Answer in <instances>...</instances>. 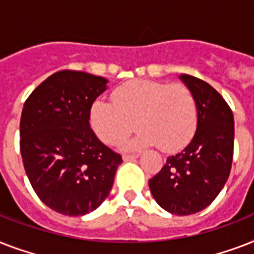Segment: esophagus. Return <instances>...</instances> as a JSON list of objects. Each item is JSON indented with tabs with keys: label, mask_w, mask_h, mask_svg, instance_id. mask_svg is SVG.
<instances>
[{
	"label": "esophagus",
	"mask_w": 254,
	"mask_h": 254,
	"mask_svg": "<svg viewBox=\"0 0 254 254\" xmlns=\"http://www.w3.org/2000/svg\"><path fill=\"white\" fill-rule=\"evenodd\" d=\"M139 157V153H137V154H125L123 157V159L125 161V162H127V161H133V159L138 158Z\"/></svg>",
	"instance_id": "34e87169"
}]
</instances>
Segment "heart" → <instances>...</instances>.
Wrapping results in <instances>:
<instances>
[{
  "label": "heart",
  "instance_id": "obj_1",
  "mask_svg": "<svg viewBox=\"0 0 254 254\" xmlns=\"http://www.w3.org/2000/svg\"><path fill=\"white\" fill-rule=\"evenodd\" d=\"M112 101L97 100L91 108L92 127L107 143L127 138L137 123L141 130L129 146L171 151L187 145L196 129V100L185 84L137 79L116 88Z\"/></svg>",
  "mask_w": 254,
  "mask_h": 254
}]
</instances>
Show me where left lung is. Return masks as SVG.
<instances>
[{
    "instance_id": "8db88e82",
    "label": "left lung",
    "mask_w": 254,
    "mask_h": 254,
    "mask_svg": "<svg viewBox=\"0 0 254 254\" xmlns=\"http://www.w3.org/2000/svg\"><path fill=\"white\" fill-rule=\"evenodd\" d=\"M179 79L196 100V131L183 150L167 158L149 187L165 211L185 216L208 207L224 187L232 167L235 124L215 88L191 75Z\"/></svg>"
}]
</instances>
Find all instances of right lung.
<instances>
[{
	"label": "right lung",
	"mask_w": 254,
	"mask_h": 254,
	"mask_svg": "<svg viewBox=\"0 0 254 254\" xmlns=\"http://www.w3.org/2000/svg\"><path fill=\"white\" fill-rule=\"evenodd\" d=\"M108 80L81 71H59L38 85L21 116L22 161L39 199L67 216L95 211L109 195L121 155L89 125L92 104Z\"/></svg>",
	"instance_id": "right-lung-1"
}]
</instances>
